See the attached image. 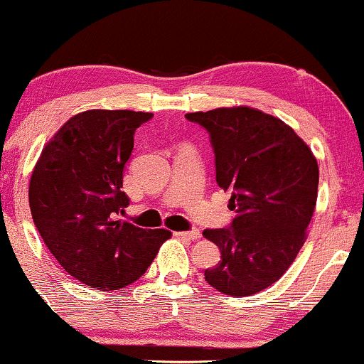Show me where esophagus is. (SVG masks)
I'll return each mask as SVG.
<instances>
[{
	"mask_svg": "<svg viewBox=\"0 0 364 364\" xmlns=\"http://www.w3.org/2000/svg\"><path fill=\"white\" fill-rule=\"evenodd\" d=\"M174 235L179 238H186V240H198L201 237L200 230H191V232H176Z\"/></svg>",
	"mask_w": 364,
	"mask_h": 364,
	"instance_id": "1",
	"label": "esophagus"
}]
</instances>
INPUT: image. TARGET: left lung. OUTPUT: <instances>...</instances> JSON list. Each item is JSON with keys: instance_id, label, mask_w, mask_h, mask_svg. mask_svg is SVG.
Instances as JSON below:
<instances>
[{"instance_id": "obj_1", "label": "left lung", "mask_w": 364, "mask_h": 364, "mask_svg": "<svg viewBox=\"0 0 364 364\" xmlns=\"http://www.w3.org/2000/svg\"><path fill=\"white\" fill-rule=\"evenodd\" d=\"M210 134L216 183L232 193L228 228H206L222 260L205 279L227 296H252L292 265L316 208L319 168L291 126L259 109L238 105L186 114Z\"/></svg>"}]
</instances>
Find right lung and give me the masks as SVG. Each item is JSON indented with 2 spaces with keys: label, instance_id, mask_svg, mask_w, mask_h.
Here are the masks:
<instances>
[{
  "label": "right lung",
  "instance_id": "1",
  "mask_svg": "<svg viewBox=\"0 0 364 364\" xmlns=\"http://www.w3.org/2000/svg\"><path fill=\"white\" fill-rule=\"evenodd\" d=\"M151 112L92 109L68 119L47 142L30 179V210L45 245L73 279L117 291L141 277L164 228L117 220L129 205L122 171L134 132Z\"/></svg>",
  "mask_w": 364,
  "mask_h": 364
}]
</instances>
